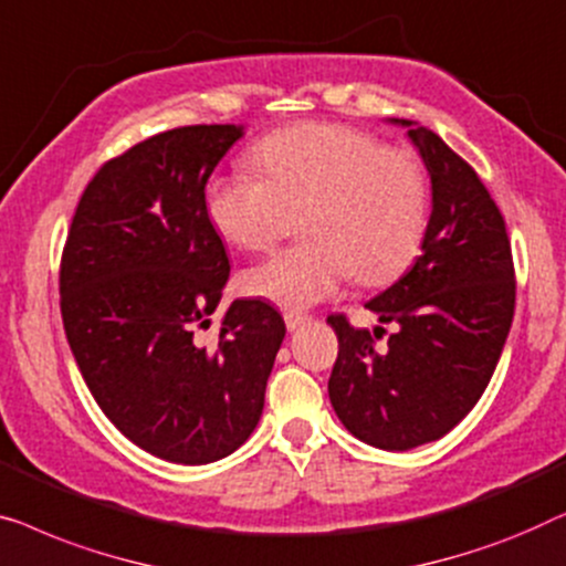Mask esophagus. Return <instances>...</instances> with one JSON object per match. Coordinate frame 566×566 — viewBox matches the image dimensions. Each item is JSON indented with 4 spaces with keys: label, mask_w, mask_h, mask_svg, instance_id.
I'll return each mask as SVG.
<instances>
[{
    "label": "esophagus",
    "mask_w": 566,
    "mask_h": 566,
    "mask_svg": "<svg viewBox=\"0 0 566 566\" xmlns=\"http://www.w3.org/2000/svg\"><path fill=\"white\" fill-rule=\"evenodd\" d=\"M310 317L307 315H302V313H294V310H286L284 313V323H286V328L290 331H297L302 323H307Z\"/></svg>",
    "instance_id": "obj_1"
}]
</instances>
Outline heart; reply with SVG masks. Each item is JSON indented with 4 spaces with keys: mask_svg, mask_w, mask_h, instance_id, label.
Listing matches in <instances>:
<instances>
[{
    "mask_svg": "<svg viewBox=\"0 0 566 566\" xmlns=\"http://www.w3.org/2000/svg\"><path fill=\"white\" fill-rule=\"evenodd\" d=\"M249 174L214 177L207 212L218 233L259 253L302 218L305 245L276 253L245 274V292L286 310L336 294L352 276L392 282L423 243L428 177L410 150L385 148L374 135L338 123H305L269 135Z\"/></svg>",
    "mask_w": 566,
    "mask_h": 566,
    "instance_id": "b5f03b06",
    "label": "heart"
}]
</instances>
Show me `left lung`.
Here are the masks:
<instances>
[{"label": "left lung", "instance_id": "left-lung-1", "mask_svg": "<svg viewBox=\"0 0 566 566\" xmlns=\"http://www.w3.org/2000/svg\"><path fill=\"white\" fill-rule=\"evenodd\" d=\"M408 127L431 174L433 210L423 253L389 290L366 302L385 328H354L331 315L338 359L331 405L356 439L408 451L451 431L480 400L503 354L515 310L505 220L464 158L428 127Z\"/></svg>", "mask_w": 566, "mask_h": 566}]
</instances>
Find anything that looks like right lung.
Here are the masks:
<instances>
[{
	"instance_id": "1",
	"label": "right lung",
	"mask_w": 566,
	"mask_h": 566,
	"mask_svg": "<svg viewBox=\"0 0 566 566\" xmlns=\"http://www.w3.org/2000/svg\"><path fill=\"white\" fill-rule=\"evenodd\" d=\"M241 125H187L109 158L86 185L61 256V317L102 412L143 451L210 464L256 428L284 321L235 300L197 340L230 276L205 187Z\"/></svg>"
}]
</instances>
